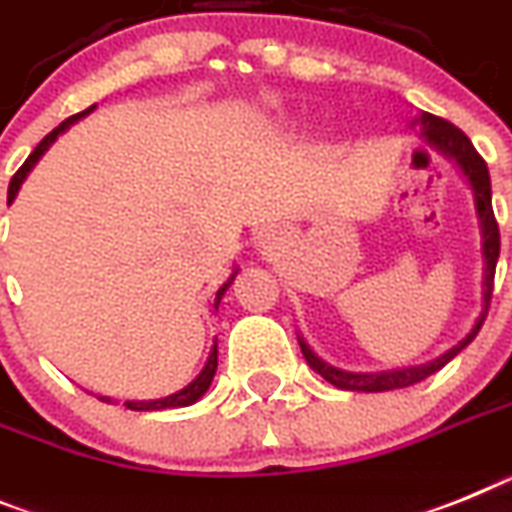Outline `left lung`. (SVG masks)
I'll use <instances>...</instances> for the list:
<instances>
[{
  "instance_id": "obj_1",
  "label": "left lung",
  "mask_w": 512,
  "mask_h": 512,
  "mask_svg": "<svg viewBox=\"0 0 512 512\" xmlns=\"http://www.w3.org/2000/svg\"><path fill=\"white\" fill-rule=\"evenodd\" d=\"M412 126H419L422 137L435 147L438 152H443L445 157H451L453 163L458 165V170L464 173L466 181L471 186V194H474V207L476 217H479V230H482V313L476 318L474 329L451 347L445 355L435 357V360L425 362V365H414V368H399V370H383V373H347V370H339L334 365H326L321 357L303 342V336H298L300 349H303V357L308 360V365L316 370L318 375H323L331 386L344 388V391H365V393H378V391H393V388H406L414 386V383L425 381L432 373H438L443 365L453 360V357L461 352L464 347H469L474 342V336L482 329L484 318H487L489 300H492V285H495V266L497 256H500V230H497L495 212H492V186H489V170L487 163L482 160V155L474 150L471 139L466 137L464 131L453 126L451 121L440 119V116H432V113H419Z\"/></svg>"
}]
</instances>
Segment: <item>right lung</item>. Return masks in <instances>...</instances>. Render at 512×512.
<instances>
[{
	"label": "right lung",
	"instance_id": "right-lung-1",
	"mask_svg": "<svg viewBox=\"0 0 512 512\" xmlns=\"http://www.w3.org/2000/svg\"><path fill=\"white\" fill-rule=\"evenodd\" d=\"M93 108H95V106H90V108H87V111L77 113V116H69L67 121H61V124L56 126V129L51 131V134H46V137L41 139V144H38L36 150L30 152L28 160H25V163L20 165V170H17L15 176H12L10 189H7V204L15 202L17 191H20V186H23V181H25V178H28V173H30V170H33V168H36V163H38V160H41V155L48 150V147H51V144L56 142V137H59V134H64V131H67L69 126L77 124V121H80V119H85L87 113H93ZM235 274H238V269H235V272L230 274V277H227L225 285H222L220 290H217V298H214V310L220 308L222 295H225L227 287L233 285ZM214 370H217V342H214L212 349H209V357H207V362H204L202 373L196 375V378L189 383V386H183L181 391L170 393V396H165V399L124 401V406H126V409H131V412H160V409H178V406H191V404H196V401L202 399L204 393H207V388L212 386ZM100 401H108V404H111V396H100Z\"/></svg>",
	"mask_w": 512,
	"mask_h": 512
}]
</instances>
